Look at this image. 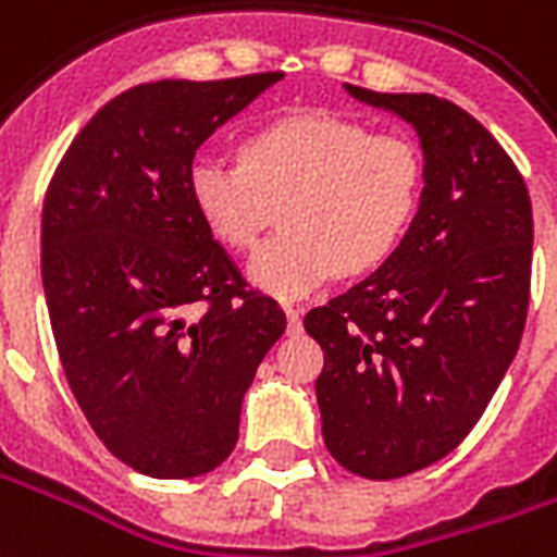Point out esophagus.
Wrapping results in <instances>:
<instances>
[{"mask_svg":"<svg viewBox=\"0 0 557 557\" xmlns=\"http://www.w3.org/2000/svg\"><path fill=\"white\" fill-rule=\"evenodd\" d=\"M283 310H286V322H289V332H301V307L292 305V301H286V305H283Z\"/></svg>","mask_w":557,"mask_h":557,"instance_id":"34e87169","label":"esophagus"}]
</instances>
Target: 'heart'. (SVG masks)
Listing matches in <instances>:
<instances>
[{"instance_id": "obj_1", "label": "heart", "mask_w": 557, "mask_h": 557, "mask_svg": "<svg viewBox=\"0 0 557 557\" xmlns=\"http://www.w3.org/2000/svg\"><path fill=\"white\" fill-rule=\"evenodd\" d=\"M186 189L205 228L238 252L262 240L283 205L286 228L256 252L250 277L295 298L398 250L422 205L425 157L410 135L307 111L250 132L240 159L196 157Z\"/></svg>"}]
</instances>
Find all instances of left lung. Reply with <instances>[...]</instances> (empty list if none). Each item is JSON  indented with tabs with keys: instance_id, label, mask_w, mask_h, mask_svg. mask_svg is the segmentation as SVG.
<instances>
[{
	"instance_id": "obj_1",
	"label": "left lung",
	"mask_w": 557,
	"mask_h": 557,
	"mask_svg": "<svg viewBox=\"0 0 557 557\" xmlns=\"http://www.w3.org/2000/svg\"><path fill=\"white\" fill-rule=\"evenodd\" d=\"M361 102L413 123L425 193L380 271L305 317L322 346V441L364 480H398L449 455L480 422L522 341L534 216L495 135L431 92Z\"/></svg>"
}]
</instances>
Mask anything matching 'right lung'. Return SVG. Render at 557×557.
Returning a JSON list of instances; mask_svg holds the SVG:
<instances>
[{
	"label": "right lung",
	"mask_w": 557,
	"mask_h": 557,
	"mask_svg": "<svg viewBox=\"0 0 557 557\" xmlns=\"http://www.w3.org/2000/svg\"><path fill=\"white\" fill-rule=\"evenodd\" d=\"M280 72L157 81L96 111L50 177L41 280L62 371L89 428L147 476L220 468L240 400L286 332L193 208L186 171Z\"/></svg>",
	"instance_id": "1"
}]
</instances>
